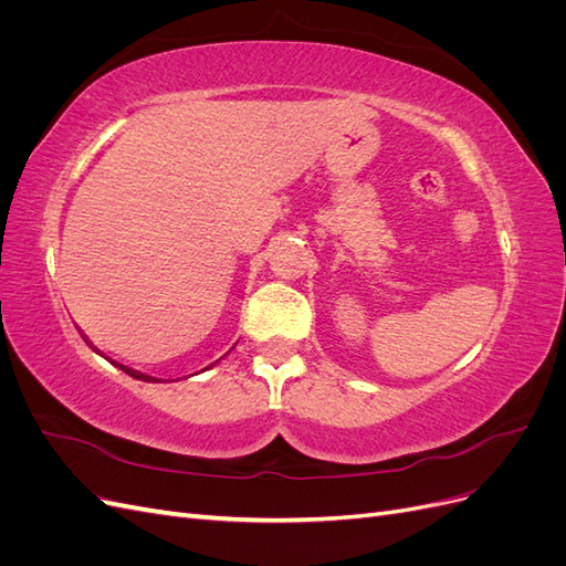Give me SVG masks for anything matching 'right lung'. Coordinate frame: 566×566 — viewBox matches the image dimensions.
<instances>
[{"label": "right lung", "instance_id": "1", "mask_svg": "<svg viewBox=\"0 0 566 566\" xmlns=\"http://www.w3.org/2000/svg\"><path fill=\"white\" fill-rule=\"evenodd\" d=\"M119 368H123L125 373H129L132 375V378H136V375H139V378H148V375H142V373H136V370H132V368H127V366H119ZM150 380V378H148ZM153 380H156V378H153Z\"/></svg>", "mask_w": 566, "mask_h": 566}]
</instances>
